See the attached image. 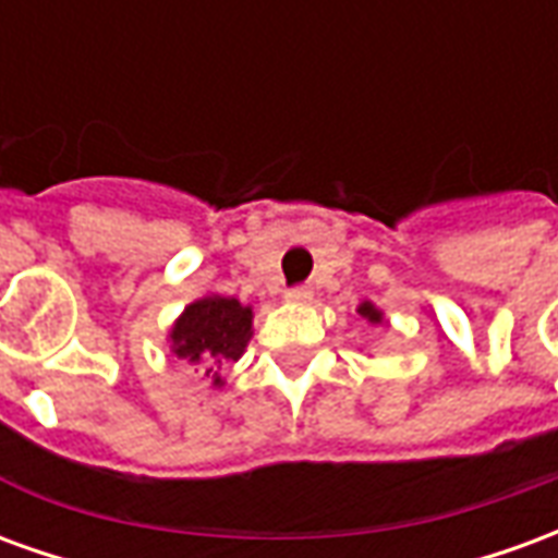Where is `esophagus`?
<instances>
[{"instance_id": "obj_1", "label": "esophagus", "mask_w": 558, "mask_h": 558, "mask_svg": "<svg viewBox=\"0 0 558 558\" xmlns=\"http://www.w3.org/2000/svg\"><path fill=\"white\" fill-rule=\"evenodd\" d=\"M314 299V292L307 290V287H295V290L287 292V302L290 304H307Z\"/></svg>"}]
</instances>
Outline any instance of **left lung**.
<instances>
[{
	"instance_id": "8db88e82",
	"label": "left lung",
	"mask_w": 558,
	"mask_h": 558,
	"mask_svg": "<svg viewBox=\"0 0 558 558\" xmlns=\"http://www.w3.org/2000/svg\"><path fill=\"white\" fill-rule=\"evenodd\" d=\"M355 314L362 316L367 326H383V323H386V314H383V311H379L374 302H362V304H359V311H355Z\"/></svg>"
}]
</instances>
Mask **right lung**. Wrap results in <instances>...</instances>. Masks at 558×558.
I'll use <instances>...</instances> for the list:
<instances>
[{"instance_id":"1","label":"right lung","mask_w":558,"mask_h":558,"mask_svg":"<svg viewBox=\"0 0 558 558\" xmlns=\"http://www.w3.org/2000/svg\"><path fill=\"white\" fill-rule=\"evenodd\" d=\"M254 335V307L232 295L206 292L184 307L167 331L170 352L211 379V388H223L220 367L239 362Z\"/></svg>"}]
</instances>
